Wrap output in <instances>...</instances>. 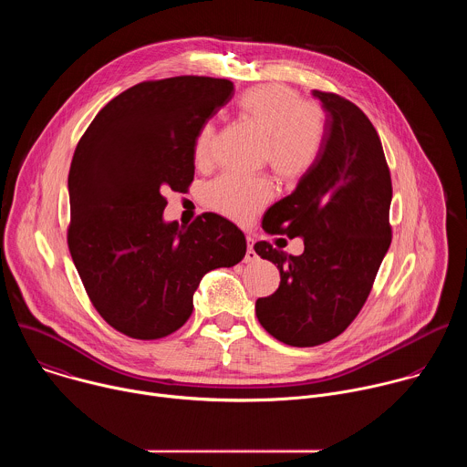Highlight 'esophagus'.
I'll return each instance as SVG.
<instances>
[{
	"label": "esophagus",
	"instance_id": "esophagus-1",
	"mask_svg": "<svg viewBox=\"0 0 467 467\" xmlns=\"http://www.w3.org/2000/svg\"><path fill=\"white\" fill-rule=\"evenodd\" d=\"M253 244H254V240H253L251 236H247V251H245V256H244V260H245V262H254V260L258 258V254L254 253Z\"/></svg>",
	"mask_w": 467,
	"mask_h": 467
}]
</instances>
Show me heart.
Returning <instances> with one entry per match:
<instances>
[{
  "instance_id": "heart-1",
  "label": "heart",
  "mask_w": 467,
  "mask_h": 467,
  "mask_svg": "<svg viewBox=\"0 0 467 467\" xmlns=\"http://www.w3.org/2000/svg\"><path fill=\"white\" fill-rule=\"evenodd\" d=\"M238 112L265 139L264 159L281 181H299L314 168L325 142V114L319 105L301 101L294 88L274 83L244 92ZM214 139L213 123L197 132L193 157L199 166L213 162ZM270 195L265 179L225 173L207 188V205L234 222H245L268 203Z\"/></svg>"
}]
</instances>
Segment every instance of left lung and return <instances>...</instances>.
<instances>
[{"label": "left lung", "mask_w": 467, "mask_h": 467, "mask_svg": "<svg viewBox=\"0 0 467 467\" xmlns=\"http://www.w3.org/2000/svg\"><path fill=\"white\" fill-rule=\"evenodd\" d=\"M325 110V142L296 190L268 209V234L301 236L299 256L256 242L277 265L279 288L256 299L260 325L294 348L325 344L364 306L391 242V177L369 118L349 99L314 90Z\"/></svg>", "instance_id": "left-lung-1"}]
</instances>
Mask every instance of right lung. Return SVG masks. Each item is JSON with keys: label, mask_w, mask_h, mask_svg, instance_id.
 I'll return each instance as SVG.
<instances>
[{"label": "right lung", "mask_w": 467, "mask_h": 467, "mask_svg": "<svg viewBox=\"0 0 467 467\" xmlns=\"http://www.w3.org/2000/svg\"><path fill=\"white\" fill-rule=\"evenodd\" d=\"M227 79L144 81L110 99L81 137L70 173L68 247L99 316L129 338L181 328L205 274L245 254L244 233L205 213L166 223L164 192L193 181L197 132L231 98Z\"/></svg>", "instance_id": "right-lung-1"}]
</instances>
